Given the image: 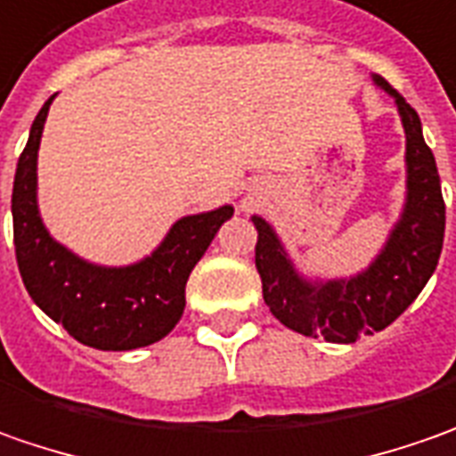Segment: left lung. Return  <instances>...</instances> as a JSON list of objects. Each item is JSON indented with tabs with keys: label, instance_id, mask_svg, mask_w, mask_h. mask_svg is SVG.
<instances>
[{
	"label": "left lung",
	"instance_id": "left-lung-1",
	"mask_svg": "<svg viewBox=\"0 0 456 456\" xmlns=\"http://www.w3.org/2000/svg\"><path fill=\"white\" fill-rule=\"evenodd\" d=\"M373 83L399 105L406 134V204L369 270L351 280L310 282L295 273L273 227L252 216L257 229L255 265L270 313L295 333L328 343H355L396 321L429 282L444 242L442 183L432 149L421 135V120L384 77L373 75Z\"/></svg>",
	"mask_w": 456,
	"mask_h": 456
}]
</instances>
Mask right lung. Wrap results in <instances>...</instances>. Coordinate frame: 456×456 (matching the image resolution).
<instances>
[{"instance_id": "1", "label": "right lung", "mask_w": 456, "mask_h": 456, "mask_svg": "<svg viewBox=\"0 0 456 456\" xmlns=\"http://www.w3.org/2000/svg\"><path fill=\"white\" fill-rule=\"evenodd\" d=\"M24 146L14 189V252L29 297L75 340L98 351H134L174 330L186 305V280L232 207L179 219L151 257L128 267L90 265L50 237L37 209V149L50 102Z\"/></svg>"}]
</instances>
